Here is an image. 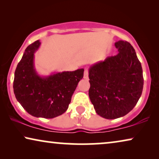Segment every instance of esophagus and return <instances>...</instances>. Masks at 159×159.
<instances>
[{
  "instance_id": "obj_1",
  "label": "esophagus",
  "mask_w": 159,
  "mask_h": 159,
  "mask_svg": "<svg viewBox=\"0 0 159 159\" xmlns=\"http://www.w3.org/2000/svg\"><path fill=\"white\" fill-rule=\"evenodd\" d=\"M84 79H88V69H84Z\"/></svg>"
}]
</instances>
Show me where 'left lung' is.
<instances>
[{
	"label": "left lung",
	"mask_w": 159,
	"mask_h": 159,
	"mask_svg": "<svg viewBox=\"0 0 159 159\" xmlns=\"http://www.w3.org/2000/svg\"><path fill=\"white\" fill-rule=\"evenodd\" d=\"M119 53L89 69V97L95 112L107 119L125 116L142 95V66L129 43H115Z\"/></svg>",
	"instance_id": "1"
}]
</instances>
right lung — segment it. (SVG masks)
I'll use <instances>...</instances> for the list:
<instances>
[{
    "label": "right lung",
    "mask_w": 159,
    "mask_h": 159,
    "mask_svg": "<svg viewBox=\"0 0 159 159\" xmlns=\"http://www.w3.org/2000/svg\"><path fill=\"white\" fill-rule=\"evenodd\" d=\"M40 44L37 40L26 48L15 70L13 88L16 100L30 115L53 119L67 110L84 69L39 75L34 56Z\"/></svg>",
    "instance_id": "add662e5"
}]
</instances>
